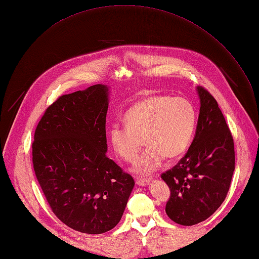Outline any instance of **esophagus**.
I'll return each mask as SVG.
<instances>
[{"label": "esophagus", "instance_id": "34e87169", "mask_svg": "<svg viewBox=\"0 0 259 259\" xmlns=\"http://www.w3.org/2000/svg\"><path fill=\"white\" fill-rule=\"evenodd\" d=\"M149 183H150V180L149 179H142V178H138L137 179V185L139 186H147Z\"/></svg>", "mask_w": 259, "mask_h": 259}]
</instances>
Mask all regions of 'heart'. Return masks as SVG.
I'll return each mask as SVG.
<instances>
[{
    "label": "heart",
    "instance_id": "1",
    "mask_svg": "<svg viewBox=\"0 0 259 259\" xmlns=\"http://www.w3.org/2000/svg\"><path fill=\"white\" fill-rule=\"evenodd\" d=\"M124 122L125 126L113 125L109 130L113 151L121 159L132 161L145 142L148 147L131 170L149 175L161 166L166 156L174 159L186 151L195 130L196 111L186 99L152 95L130 107Z\"/></svg>",
    "mask_w": 259,
    "mask_h": 259
}]
</instances>
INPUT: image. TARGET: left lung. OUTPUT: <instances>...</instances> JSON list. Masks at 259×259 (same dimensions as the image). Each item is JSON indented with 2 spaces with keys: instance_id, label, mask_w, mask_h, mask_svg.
<instances>
[{
  "instance_id": "1",
  "label": "left lung",
  "mask_w": 259,
  "mask_h": 259,
  "mask_svg": "<svg viewBox=\"0 0 259 259\" xmlns=\"http://www.w3.org/2000/svg\"><path fill=\"white\" fill-rule=\"evenodd\" d=\"M199 115L186 155L161 174L170 188L166 213L174 223L193 226L206 221L225 200L235 169L232 134L216 100L197 87Z\"/></svg>"
}]
</instances>
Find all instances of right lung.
I'll return each instance as SVG.
<instances>
[{
	"label": "right lung",
	"instance_id": "right-lung-1",
	"mask_svg": "<svg viewBox=\"0 0 259 259\" xmlns=\"http://www.w3.org/2000/svg\"><path fill=\"white\" fill-rule=\"evenodd\" d=\"M108 95L102 84L62 95L46 109L32 143L33 169L52 212L87 234L119 223L134 187L106 155Z\"/></svg>",
	"mask_w": 259,
	"mask_h": 259
}]
</instances>
